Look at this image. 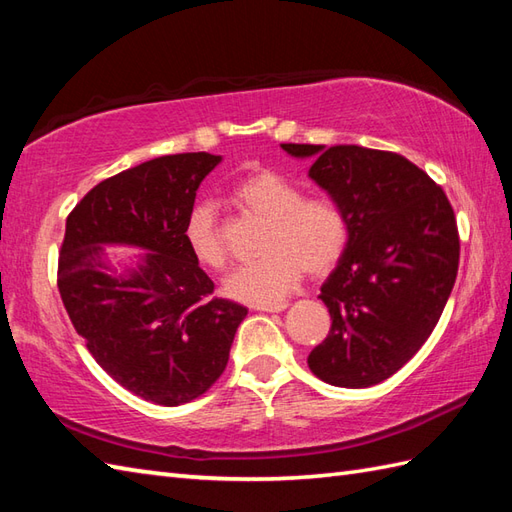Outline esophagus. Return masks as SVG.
I'll return each instance as SVG.
<instances>
[{
  "instance_id": "34e87169",
  "label": "esophagus",
  "mask_w": 512,
  "mask_h": 512,
  "mask_svg": "<svg viewBox=\"0 0 512 512\" xmlns=\"http://www.w3.org/2000/svg\"><path fill=\"white\" fill-rule=\"evenodd\" d=\"M286 308H288L286 301L273 303V306H255V310H259V312H281V310H286Z\"/></svg>"
}]
</instances>
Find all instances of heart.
<instances>
[{"instance_id":"heart-1","label":"heart","mask_w":512,"mask_h":512,"mask_svg":"<svg viewBox=\"0 0 512 512\" xmlns=\"http://www.w3.org/2000/svg\"><path fill=\"white\" fill-rule=\"evenodd\" d=\"M233 200L250 215L266 220L264 257L237 266L224 279V292L250 306L284 301L303 273L325 275L341 262L350 242V222L332 198H303L299 184L275 171H257L233 187ZM195 262L206 268L226 264V246L213 204L198 202L184 222Z\"/></svg>"}]
</instances>
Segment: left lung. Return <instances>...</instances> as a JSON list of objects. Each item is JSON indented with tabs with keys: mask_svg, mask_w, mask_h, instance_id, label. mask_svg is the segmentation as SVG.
<instances>
[{
	"mask_svg": "<svg viewBox=\"0 0 512 512\" xmlns=\"http://www.w3.org/2000/svg\"><path fill=\"white\" fill-rule=\"evenodd\" d=\"M312 160L308 176L350 222V242L319 299L328 339L308 356L312 374L361 389L396 374L436 328L455 284L460 239L447 195L413 162L358 145H281Z\"/></svg>",
	"mask_w": 512,
	"mask_h": 512,
	"instance_id": "left-lung-1",
	"label": "left lung"
}]
</instances>
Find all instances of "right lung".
Instances as JSON below:
<instances>
[{"label": "right lung", "instance_id": "1", "mask_svg": "<svg viewBox=\"0 0 512 512\" xmlns=\"http://www.w3.org/2000/svg\"><path fill=\"white\" fill-rule=\"evenodd\" d=\"M220 162L204 151L143 162L96 184L65 222L59 292L74 330L118 385L156 405L202 396L248 314L211 297L184 242L195 191ZM107 245L144 253L114 265Z\"/></svg>", "mask_w": 512, "mask_h": 512}]
</instances>
